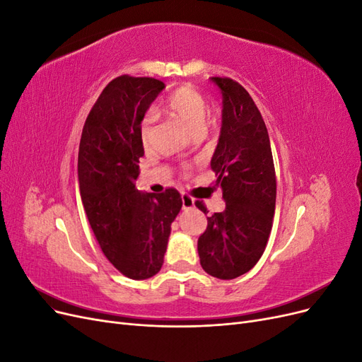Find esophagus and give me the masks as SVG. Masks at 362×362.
Masks as SVG:
<instances>
[{"mask_svg":"<svg viewBox=\"0 0 362 362\" xmlns=\"http://www.w3.org/2000/svg\"><path fill=\"white\" fill-rule=\"evenodd\" d=\"M181 199H182V210H190V208L194 206V199L190 198L187 193H181Z\"/></svg>","mask_w":362,"mask_h":362,"instance_id":"34e87169","label":"esophagus"}]
</instances>
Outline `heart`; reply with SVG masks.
<instances>
[{"instance_id": "obj_1", "label": "heart", "mask_w": 362, "mask_h": 362, "mask_svg": "<svg viewBox=\"0 0 362 362\" xmlns=\"http://www.w3.org/2000/svg\"><path fill=\"white\" fill-rule=\"evenodd\" d=\"M163 110L166 112L170 117L187 128L192 134L202 133L205 131L206 125V116H208V101L206 98L199 92L189 86L178 87L177 90H173L163 104ZM157 119L156 112H148L141 120L140 125V134L141 139L146 144L152 128H154V122Z\"/></svg>"}]
</instances>
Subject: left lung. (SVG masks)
Returning <instances> with one entry per match:
<instances>
[{
	"label": "left lung",
	"instance_id": "8db88e82",
	"mask_svg": "<svg viewBox=\"0 0 362 362\" xmlns=\"http://www.w3.org/2000/svg\"><path fill=\"white\" fill-rule=\"evenodd\" d=\"M222 92V128L211 158L216 184L226 202L208 218L198 240L202 269L234 279L254 267L266 249L276 202V175L269 133L254 100L242 84L211 76ZM196 206L206 213L202 202Z\"/></svg>",
	"mask_w": 362,
	"mask_h": 362
}]
</instances>
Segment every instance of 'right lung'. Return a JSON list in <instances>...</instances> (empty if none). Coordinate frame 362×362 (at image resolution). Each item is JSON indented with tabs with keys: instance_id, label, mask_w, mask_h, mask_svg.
<instances>
[{
	"instance_id": "obj_1",
	"label": "right lung",
	"mask_w": 362,
	"mask_h": 362,
	"mask_svg": "<svg viewBox=\"0 0 362 362\" xmlns=\"http://www.w3.org/2000/svg\"><path fill=\"white\" fill-rule=\"evenodd\" d=\"M163 89L149 76H117L92 107L80 140V194L92 231L107 259L136 281L160 272L182 206L178 190L141 193L134 184L145 154L140 124Z\"/></svg>"
}]
</instances>
